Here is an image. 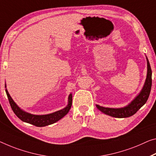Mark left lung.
<instances>
[{
	"instance_id": "left-lung-1",
	"label": "left lung",
	"mask_w": 156,
	"mask_h": 156,
	"mask_svg": "<svg viewBox=\"0 0 156 156\" xmlns=\"http://www.w3.org/2000/svg\"><path fill=\"white\" fill-rule=\"evenodd\" d=\"M147 60L148 68L147 80H146L144 86L142 91L135 98V99L130 105H128L126 107H123V108H107V107H103L97 105V108L100 111H101L105 114L116 117V118H127V117H130L135 114L147 102L148 98L149 97L152 85V71L149 61H148L147 58Z\"/></svg>"
}]
</instances>
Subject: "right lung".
I'll list each match as a JSON object with an SVG mask.
<instances>
[{
	"label": "right lung",
	"instance_id": "1",
	"mask_svg": "<svg viewBox=\"0 0 156 156\" xmlns=\"http://www.w3.org/2000/svg\"><path fill=\"white\" fill-rule=\"evenodd\" d=\"M5 87H6L5 85ZM5 92L11 108L16 116L22 121L32 124V125L37 127H44L48 125H51V124H53L59 121L60 119L63 118L64 116H66L68 113L71 108L72 103H73V96H72V94H70L68 98V105L66 108L59 110V111L54 112V113L47 115H33L22 111L12 99L8 90L5 89Z\"/></svg>",
	"mask_w": 156,
	"mask_h": 156
}]
</instances>
